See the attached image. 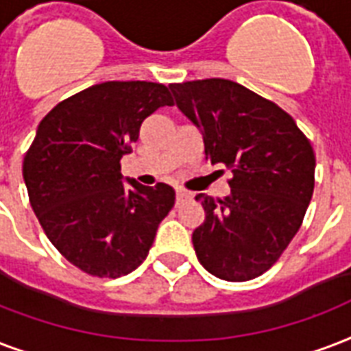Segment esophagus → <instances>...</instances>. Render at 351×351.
<instances>
[{
	"label": "esophagus",
	"mask_w": 351,
	"mask_h": 351,
	"mask_svg": "<svg viewBox=\"0 0 351 351\" xmlns=\"http://www.w3.org/2000/svg\"><path fill=\"white\" fill-rule=\"evenodd\" d=\"M176 199H178V205H179V203H183V201L190 199V194H189V192H186V190L179 189L178 192H176Z\"/></svg>",
	"instance_id": "34e87169"
}]
</instances>
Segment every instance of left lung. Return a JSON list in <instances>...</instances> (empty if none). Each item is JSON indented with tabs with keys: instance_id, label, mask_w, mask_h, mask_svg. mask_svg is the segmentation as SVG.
Here are the masks:
<instances>
[{
	"instance_id": "8db88e82",
	"label": "left lung",
	"mask_w": 351,
	"mask_h": 351,
	"mask_svg": "<svg viewBox=\"0 0 351 351\" xmlns=\"http://www.w3.org/2000/svg\"><path fill=\"white\" fill-rule=\"evenodd\" d=\"M203 135L205 156L232 172L230 194H197L205 221L192 243L203 267L227 282L263 274L302 225L315 186V154L289 113L225 78L170 84Z\"/></svg>"
}]
</instances>
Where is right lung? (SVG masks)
Masks as SVG:
<instances>
[{"instance_id": "right-lung-1", "label": "right lung", "mask_w": 351, "mask_h": 351, "mask_svg": "<svg viewBox=\"0 0 351 351\" xmlns=\"http://www.w3.org/2000/svg\"><path fill=\"white\" fill-rule=\"evenodd\" d=\"M167 86L102 82L56 104L23 159L29 201L60 254L84 273L119 278L145 262L176 192L122 181L146 117L172 106Z\"/></svg>"}]
</instances>
